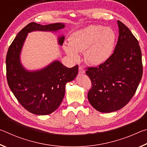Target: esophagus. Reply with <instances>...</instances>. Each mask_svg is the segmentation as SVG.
Listing matches in <instances>:
<instances>
[{"label":"esophagus","instance_id":"34e87169","mask_svg":"<svg viewBox=\"0 0 147 147\" xmlns=\"http://www.w3.org/2000/svg\"><path fill=\"white\" fill-rule=\"evenodd\" d=\"M78 73L79 74H83L85 73V70L82 67H79V69H78Z\"/></svg>","mask_w":147,"mask_h":147}]
</instances>
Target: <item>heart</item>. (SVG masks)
<instances>
[{"mask_svg":"<svg viewBox=\"0 0 147 147\" xmlns=\"http://www.w3.org/2000/svg\"><path fill=\"white\" fill-rule=\"evenodd\" d=\"M116 39L113 29L91 24L72 33L69 38V44H64L63 49L74 60L80 58L78 52H84L87 63L98 66L106 63L112 56Z\"/></svg>","mask_w":147,"mask_h":147,"instance_id":"obj_1","label":"heart"}]
</instances>
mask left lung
Wrapping results in <instances>:
<instances>
[{"mask_svg":"<svg viewBox=\"0 0 147 147\" xmlns=\"http://www.w3.org/2000/svg\"><path fill=\"white\" fill-rule=\"evenodd\" d=\"M119 38L114 52L106 63L89 67L86 73L92 88L88 100L100 112L110 113L123 108L135 94L143 74L139 42L127 26L117 21Z\"/></svg>","mask_w":147,"mask_h":147,"instance_id":"obj_1","label":"left lung"}]
</instances>
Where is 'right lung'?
Listing matches in <instances>:
<instances>
[{"mask_svg": "<svg viewBox=\"0 0 147 147\" xmlns=\"http://www.w3.org/2000/svg\"><path fill=\"white\" fill-rule=\"evenodd\" d=\"M65 26L61 23L41 25L32 22L19 32L7 53L6 76L9 88L19 102L35 115H49L58 108L64 97L66 84L76 78L78 66L67 68L55 60L43 69L30 71L21 62L22 48L30 32H56ZM64 39L63 36H59L58 44L62 45Z\"/></svg>", "mask_w": 147, "mask_h": 147, "instance_id": "right-lung-1", "label": "right lung"}]
</instances>
